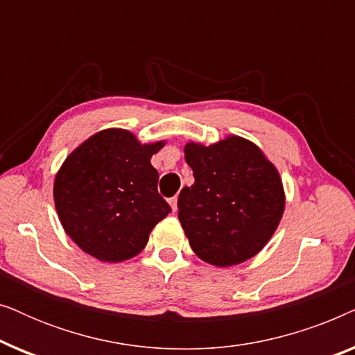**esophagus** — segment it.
Instances as JSON below:
<instances>
[{"mask_svg":"<svg viewBox=\"0 0 355 355\" xmlns=\"http://www.w3.org/2000/svg\"><path fill=\"white\" fill-rule=\"evenodd\" d=\"M169 205H171L173 213H176V211H178V197L169 198Z\"/></svg>","mask_w":355,"mask_h":355,"instance_id":"1","label":"esophagus"}]
</instances>
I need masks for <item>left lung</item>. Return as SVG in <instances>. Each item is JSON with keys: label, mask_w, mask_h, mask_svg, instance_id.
I'll list each match as a JSON object with an SVG mask.
<instances>
[{"label": "left lung", "mask_w": 355, "mask_h": 355, "mask_svg": "<svg viewBox=\"0 0 355 355\" xmlns=\"http://www.w3.org/2000/svg\"><path fill=\"white\" fill-rule=\"evenodd\" d=\"M184 157L196 182L179 193L178 216L196 255L226 268L259 254L286 205L275 164L239 135L211 145L187 142Z\"/></svg>", "instance_id": "8db88e82"}]
</instances>
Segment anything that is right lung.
Here are the masks:
<instances>
[{"label": "right lung", "instance_id": "obj_1", "mask_svg": "<svg viewBox=\"0 0 355 355\" xmlns=\"http://www.w3.org/2000/svg\"><path fill=\"white\" fill-rule=\"evenodd\" d=\"M164 140L142 144L125 129L100 130L67 155L53 198L66 234L85 254L118 263L135 257L171 208L150 159Z\"/></svg>", "mask_w": 355, "mask_h": 355}]
</instances>
